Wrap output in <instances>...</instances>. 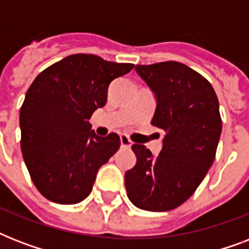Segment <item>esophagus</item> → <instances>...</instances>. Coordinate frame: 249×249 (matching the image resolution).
<instances>
[{"label":"esophagus","instance_id":"34e87169","mask_svg":"<svg viewBox=\"0 0 249 249\" xmlns=\"http://www.w3.org/2000/svg\"><path fill=\"white\" fill-rule=\"evenodd\" d=\"M120 143L121 147H130L132 146V141L129 140L128 136H125V134H121L120 136Z\"/></svg>","mask_w":249,"mask_h":249}]
</instances>
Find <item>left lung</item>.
Wrapping results in <instances>:
<instances>
[{"instance_id": "left-lung-1", "label": "left lung", "mask_w": 249, "mask_h": 249, "mask_svg": "<svg viewBox=\"0 0 249 249\" xmlns=\"http://www.w3.org/2000/svg\"><path fill=\"white\" fill-rule=\"evenodd\" d=\"M155 94L151 124L164 130L158 156L133 144L137 163L125 173L137 208L165 212L185 203L208 173L222 130L218 99L208 80L179 62L136 66Z\"/></svg>"}]
</instances>
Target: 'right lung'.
<instances>
[{
    "label": "right lung",
    "instance_id": "1",
    "mask_svg": "<svg viewBox=\"0 0 249 249\" xmlns=\"http://www.w3.org/2000/svg\"><path fill=\"white\" fill-rule=\"evenodd\" d=\"M130 63H115L93 54H73L37 76L20 108L23 159L37 190L58 204L83 201L98 169L120 147V137H99L89 119L107 102L113 80Z\"/></svg>",
    "mask_w": 249,
    "mask_h": 249
}]
</instances>
